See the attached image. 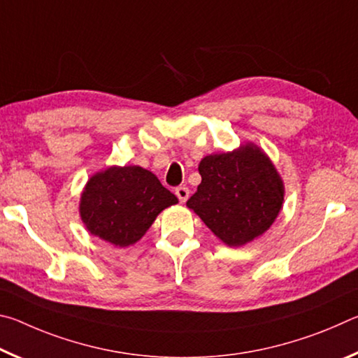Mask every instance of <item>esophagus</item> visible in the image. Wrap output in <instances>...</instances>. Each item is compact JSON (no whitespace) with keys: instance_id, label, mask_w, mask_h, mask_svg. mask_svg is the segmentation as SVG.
<instances>
[{"instance_id":"esophagus-1","label":"esophagus","mask_w":358,"mask_h":358,"mask_svg":"<svg viewBox=\"0 0 358 358\" xmlns=\"http://www.w3.org/2000/svg\"><path fill=\"white\" fill-rule=\"evenodd\" d=\"M175 196L178 197V201L181 203H185L187 201V197H189V189H187L186 186H178L177 189H175Z\"/></svg>"}]
</instances>
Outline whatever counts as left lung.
I'll list each match as a JSON object with an SVG mask.
<instances>
[{"label": "left lung", "mask_w": 358, "mask_h": 358, "mask_svg": "<svg viewBox=\"0 0 358 358\" xmlns=\"http://www.w3.org/2000/svg\"><path fill=\"white\" fill-rule=\"evenodd\" d=\"M199 173L202 183L186 205L229 246L262 235L280 213L282 181L259 147L245 145L232 153L205 156Z\"/></svg>", "instance_id": "obj_1"}]
</instances>
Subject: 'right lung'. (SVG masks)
<instances>
[{
  "label": "right lung",
  "mask_w": 358,
  "mask_h": 358,
  "mask_svg": "<svg viewBox=\"0 0 358 358\" xmlns=\"http://www.w3.org/2000/svg\"><path fill=\"white\" fill-rule=\"evenodd\" d=\"M177 202L150 171L110 167L85 186L80 216L90 234L115 246H129L143 237L162 210Z\"/></svg>",
  "instance_id": "1"
}]
</instances>
